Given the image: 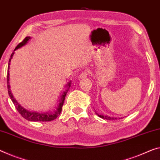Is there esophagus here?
<instances>
[{
    "label": "esophagus",
    "instance_id": "obj_1",
    "mask_svg": "<svg viewBox=\"0 0 160 160\" xmlns=\"http://www.w3.org/2000/svg\"><path fill=\"white\" fill-rule=\"evenodd\" d=\"M87 75H88V72L87 70H84L80 73L79 77H79L80 79H83V78H85L86 77H87Z\"/></svg>",
    "mask_w": 160,
    "mask_h": 160
}]
</instances>
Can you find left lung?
<instances>
[{
    "label": "left lung",
    "mask_w": 160,
    "mask_h": 160,
    "mask_svg": "<svg viewBox=\"0 0 160 160\" xmlns=\"http://www.w3.org/2000/svg\"><path fill=\"white\" fill-rule=\"evenodd\" d=\"M97 114L99 116V117L102 118V119H107V120H111V119H117V118H114V117H107V116H104V115H101V114H98L97 113Z\"/></svg>",
    "instance_id": "1"
}]
</instances>
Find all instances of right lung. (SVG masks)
<instances>
[{
    "label": "right lung",
    "mask_w": 160,
    "mask_h": 160,
    "mask_svg": "<svg viewBox=\"0 0 160 160\" xmlns=\"http://www.w3.org/2000/svg\"><path fill=\"white\" fill-rule=\"evenodd\" d=\"M31 38L29 36H27L24 40L18 44V46H16V48L14 49V51H16V49L19 48L21 46H23L25 45V44L28 42V41ZM14 54V52L11 53V58L9 59V62H8V72H7V83H8V94L9 97H11V99L13 102V104L16 107V109L18 110V112L20 113V114L23 117L24 119H26L28 121H31V122H49V121H52V120L56 119L58 117V116H59V114H61V110H62V107L63 104V102H64V99H65V97L66 95V93L68 92V90L69 87H71V82H69L67 84L68 87V89H66V92H64L61 95V100L59 104H58V106L56 109V112L54 113H38V112H29L28 110H26V109H24L23 107H22L17 102V101L14 99L13 95H12L11 92V89H10V85L9 83V65H10V62H11V58L13 57V56Z\"/></svg>",
    "instance_id": "1"
}]
</instances>
